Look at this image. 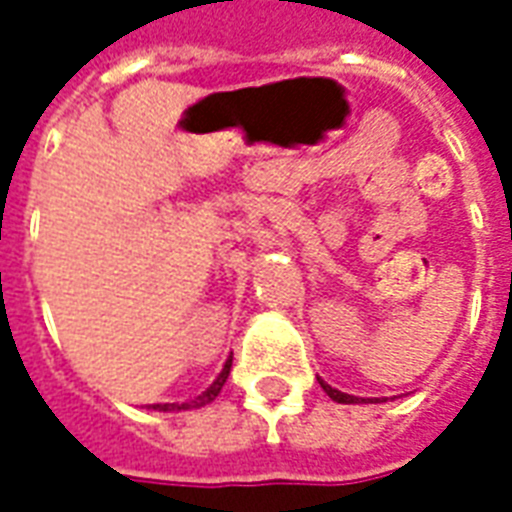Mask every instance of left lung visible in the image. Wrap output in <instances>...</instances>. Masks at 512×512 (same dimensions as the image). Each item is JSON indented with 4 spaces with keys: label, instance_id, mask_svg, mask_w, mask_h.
<instances>
[{
    "label": "left lung",
    "instance_id": "8db88e82",
    "mask_svg": "<svg viewBox=\"0 0 512 512\" xmlns=\"http://www.w3.org/2000/svg\"><path fill=\"white\" fill-rule=\"evenodd\" d=\"M318 381H321V378H318ZM321 386H323V392L332 397L334 403H365V397L345 395V392H340V389H334V386H329V384H326V381H321Z\"/></svg>",
    "mask_w": 512,
    "mask_h": 512
}]
</instances>
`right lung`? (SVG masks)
Instances as JSON below:
<instances>
[{"label":"right lung","instance_id":"right-lung-1","mask_svg":"<svg viewBox=\"0 0 512 512\" xmlns=\"http://www.w3.org/2000/svg\"><path fill=\"white\" fill-rule=\"evenodd\" d=\"M230 367H233V356L224 362L222 373L213 378V384L205 389V392H200V395L194 397V400H189V403H153V411H189V408H200V406H208L211 400H216V395L222 392L224 381H227V376H230Z\"/></svg>","mask_w":512,"mask_h":512}]
</instances>
